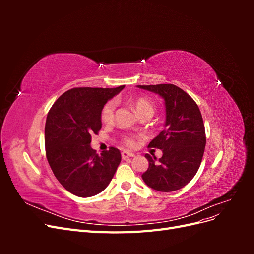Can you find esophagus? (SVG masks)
I'll return each mask as SVG.
<instances>
[{"instance_id": "1", "label": "esophagus", "mask_w": 254, "mask_h": 254, "mask_svg": "<svg viewBox=\"0 0 254 254\" xmlns=\"http://www.w3.org/2000/svg\"><path fill=\"white\" fill-rule=\"evenodd\" d=\"M134 155L132 152H129V151H126V150H124V151H122V158L123 159H128V158H131V157H133Z\"/></svg>"}]
</instances>
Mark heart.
<instances>
[{
    "label": "heart",
    "mask_w": 254,
    "mask_h": 254,
    "mask_svg": "<svg viewBox=\"0 0 254 254\" xmlns=\"http://www.w3.org/2000/svg\"><path fill=\"white\" fill-rule=\"evenodd\" d=\"M132 106L135 109L136 113L143 117L145 114H153L155 111V105L149 97L146 96H139L134 98L132 101ZM114 110H115V103L114 101L107 102L102 108L101 111V120L103 123H110L114 117ZM122 143L127 147H133L135 141L134 137L131 135H124L122 137Z\"/></svg>",
    "instance_id": "heart-1"
}]
</instances>
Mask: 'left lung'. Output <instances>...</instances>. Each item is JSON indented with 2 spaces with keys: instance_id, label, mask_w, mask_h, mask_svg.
<instances>
[{
  "instance_id": "1",
  "label": "left lung",
  "mask_w": 254,
  "mask_h": 254,
  "mask_svg": "<svg viewBox=\"0 0 254 254\" xmlns=\"http://www.w3.org/2000/svg\"><path fill=\"white\" fill-rule=\"evenodd\" d=\"M139 88L162 96L166 108L165 129L148 145L149 148L161 149L163 155L157 159L146 153L149 166L142 178L156 190H177L194 178L201 164L206 142L201 112L194 99L175 84Z\"/></svg>"
}]
</instances>
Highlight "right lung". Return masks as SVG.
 <instances>
[{"mask_svg":"<svg viewBox=\"0 0 254 254\" xmlns=\"http://www.w3.org/2000/svg\"><path fill=\"white\" fill-rule=\"evenodd\" d=\"M117 88H73L50 109L45 123V155L57 180L78 197H91L110 183L121 162V152L110 147L101 155L92 149L91 135L102 129L101 111Z\"/></svg>","mask_w":254,"mask_h":254,"instance_id":"add662e5","label":"right lung"}]
</instances>
